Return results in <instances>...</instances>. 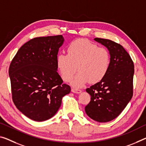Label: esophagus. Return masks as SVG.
<instances>
[{
  "label": "esophagus",
  "mask_w": 146,
  "mask_h": 146,
  "mask_svg": "<svg viewBox=\"0 0 146 146\" xmlns=\"http://www.w3.org/2000/svg\"><path fill=\"white\" fill-rule=\"evenodd\" d=\"M72 92H73V93H80L81 92H82V90L80 89H77V88H72Z\"/></svg>",
  "instance_id": "esophagus-1"
}]
</instances>
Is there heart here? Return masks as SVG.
<instances>
[{"label": "heart", "instance_id": "heart-1", "mask_svg": "<svg viewBox=\"0 0 146 146\" xmlns=\"http://www.w3.org/2000/svg\"><path fill=\"white\" fill-rule=\"evenodd\" d=\"M110 60L106 48L98 47L89 40L79 38L68 45L67 55H58L57 65L65 82H70L78 68L79 72L71 84L82 87L88 82L95 84L102 80L109 70Z\"/></svg>", "mask_w": 146, "mask_h": 146}]
</instances>
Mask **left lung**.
Instances as JSON below:
<instances>
[{"instance_id": "8db88e82", "label": "left lung", "mask_w": 146, "mask_h": 146, "mask_svg": "<svg viewBox=\"0 0 146 146\" xmlns=\"http://www.w3.org/2000/svg\"><path fill=\"white\" fill-rule=\"evenodd\" d=\"M95 40L109 50L110 66L100 82L86 89L91 100L85 111L92 119L106 123L117 117L133 97L134 67L121 45L108 39L95 38Z\"/></svg>"}]
</instances>
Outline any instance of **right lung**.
I'll use <instances>...</instances> for the list:
<instances>
[{
    "label": "right lung",
    "instance_id": "right-lung-1",
    "mask_svg": "<svg viewBox=\"0 0 146 146\" xmlns=\"http://www.w3.org/2000/svg\"><path fill=\"white\" fill-rule=\"evenodd\" d=\"M62 35L36 37L24 44L9 67L13 102L25 115L36 121L52 117L70 93L57 72V57Z\"/></svg>",
    "mask_w": 146,
    "mask_h": 146
}]
</instances>
